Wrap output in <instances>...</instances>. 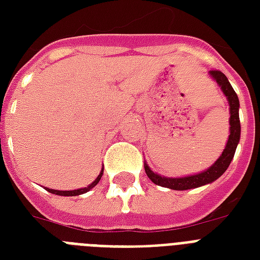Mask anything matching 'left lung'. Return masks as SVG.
I'll use <instances>...</instances> for the list:
<instances>
[{
    "mask_svg": "<svg viewBox=\"0 0 260 260\" xmlns=\"http://www.w3.org/2000/svg\"><path fill=\"white\" fill-rule=\"evenodd\" d=\"M209 74L212 75V78L218 83V86L221 87L222 93L225 94L228 104H230V138L226 142V146L222 151V154L220 155V158L208 169V170L202 171L200 174H194V175H189V177L182 178H167L162 177L159 174H155L151 170L147 163H144V169H146V174L148 175L151 181L154 182L155 185L163 186V187H169L173 190H187L194 189V187H200L206 183H212L217 178H220L222 174L225 173V170L230 166V163L234 159L235 151L240 140V120H239V98L238 94L235 93L234 87L231 86L230 81L225 75L222 74L221 71L212 70L209 71Z\"/></svg>",
    "mask_w": 260,
    "mask_h": 260,
    "instance_id": "obj_1",
    "label": "left lung"
}]
</instances>
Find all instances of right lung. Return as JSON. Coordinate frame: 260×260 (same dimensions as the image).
Segmentation results:
<instances>
[{
    "instance_id": "1",
    "label": "right lung",
    "mask_w": 260,
    "mask_h": 260,
    "mask_svg": "<svg viewBox=\"0 0 260 260\" xmlns=\"http://www.w3.org/2000/svg\"><path fill=\"white\" fill-rule=\"evenodd\" d=\"M102 174H104V169L101 170V173H100V175L97 177V179H95L93 183H90L87 187H83V189L67 190V191H64V190H54V189H48V187H47V191H50V193H52V194H56V196H67V197H71V196H79V194L86 193V191H89L90 189H93L94 186L97 185L98 182H100V179H101V177H102Z\"/></svg>"
}]
</instances>
